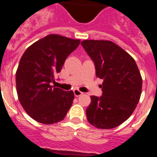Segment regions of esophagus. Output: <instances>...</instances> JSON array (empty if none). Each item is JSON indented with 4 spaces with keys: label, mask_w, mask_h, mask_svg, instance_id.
<instances>
[{
    "label": "esophagus",
    "mask_w": 157,
    "mask_h": 157,
    "mask_svg": "<svg viewBox=\"0 0 157 157\" xmlns=\"http://www.w3.org/2000/svg\"><path fill=\"white\" fill-rule=\"evenodd\" d=\"M73 93H74V95H75L76 97H79V96H80L83 94L81 91H79L78 89H74V90H73Z\"/></svg>",
    "instance_id": "obj_1"
}]
</instances>
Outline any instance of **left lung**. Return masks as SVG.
<instances>
[{"label":"left lung","instance_id":"1","mask_svg":"<svg viewBox=\"0 0 157 157\" xmlns=\"http://www.w3.org/2000/svg\"><path fill=\"white\" fill-rule=\"evenodd\" d=\"M81 44L94 61L97 77L103 80L102 95L91 96L87 121L100 129L116 128L131 117L140 99L142 78L138 66L110 40H85Z\"/></svg>","mask_w":157,"mask_h":157}]
</instances>
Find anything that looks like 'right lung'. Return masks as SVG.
Listing matches in <instances>:
<instances>
[{"label": "right lung", "instance_id": "add662e5", "mask_svg": "<svg viewBox=\"0 0 157 157\" xmlns=\"http://www.w3.org/2000/svg\"><path fill=\"white\" fill-rule=\"evenodd\" d=\"M80 40L49 34L31 44L24 52L15 73L19 102L26 113L44 124L63 121L73 104V91L51 85L66 58Z\"/></svg>", "mask_w": 157, "mask_h": 157}]
</instances>
